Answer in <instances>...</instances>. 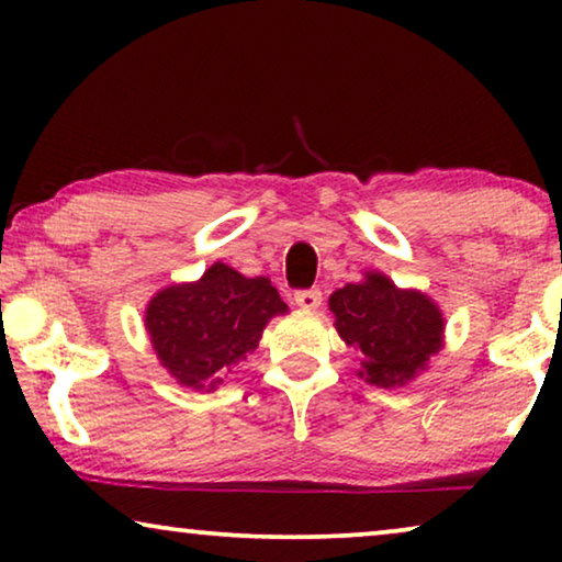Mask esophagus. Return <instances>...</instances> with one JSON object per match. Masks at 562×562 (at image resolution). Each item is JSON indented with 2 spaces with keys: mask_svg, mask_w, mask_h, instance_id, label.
I'll use <instances>...</instances> for the list:
<instances>
[{
  "mask_svg": "<svg viewBox=\"0 0 562 562\" xmlns=\"http://www.w3.org/2000/svg\"><path fill=\"white\" fill-rule=\"evenodd\" d=\"M294 302L302 306V310L312 312L322 304V291L319 289H299V291H294Z\"/></svg>",
  "mask_w": 562,
  "mask_h": 562,
  "instance_id": "1",
  "label": "esophagus"
}]
</instances>
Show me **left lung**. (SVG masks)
Listing matches in <instances>:
<instances>
[{"mask_svg": "<svg viewBox=\"0 0 562 562\" xmlns=\"http://www.w3.org/2000/svg\"><path fill=\"white\" fill-rule=\"evenodd\" d=\"M329 312L342 340L363 352L360 375L373 386H406L440 350L445 327L435 302L419 291L396 289L381 273L337 289Z\"/></svg>", "mask_w": 562, "mask_h": 562, "instance_id": "8db88e82", "label": "left lung"}]
</instances>
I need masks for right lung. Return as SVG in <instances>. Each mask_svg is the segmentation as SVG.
<instances>
[{"label": "right lung", "instance_id": "add662e5", "mask_svg": "<svg viewBox=\"0 0 562 562\" xmlns=\"http://www.w3.org/2000/svg\"><path fill=\"white\" fill-rule=\"evenodd\" d=\"M283 312L286 304L263 276L245 279L214 263L202 281L153 296L145 327L168 373L183 386L212 391L258 348L266 322Z\"/></svg>", "mask_w": 562, "mask_h": 562}]
</instances>
